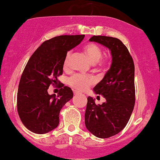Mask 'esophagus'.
I'll return each mask as SVG.
<instances>
[{"instance_id": "1", "label": "esophagus", "mask_w": 160, "mask_h": 160, "mask_svg": "<svg viewBox=\"0 0 160 160\" xmlns=\"http://www.w3.org/2000/svg\"><path fill=\"white\" fill-rule=\"evenodd\" d=\"M79 94H80V92H74V95H79Z\"/></svg>"}]
</instances>
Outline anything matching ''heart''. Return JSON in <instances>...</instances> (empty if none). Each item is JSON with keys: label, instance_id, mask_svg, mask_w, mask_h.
<instances>
[{"label": "heart", "instance_id": "obj_1", "mask_svg": "<svg viewBox=\"0 0 160 160\" xmlns=\"http://www.w3.org/2000/svg\"><path fill=\"white\" fill-rule=\"evenodd\" d=\"M83 50L89 58L90 61L93 64L97 63L100 65H102V62H101L100 60H101L103 53H102V50L100 48V47L95 45V44L90 43L85 45ZM71 57H72V51H68L65 55L64 62H63V68L65 70H67L69 68ZM68 82L69 84L73 88H76L79 91H83L93 83L94 79L90 76H84V75L82 74H74L69 79Z\"/></svg>", "mask_w": 160, "mask_h": 160}]
</instances>
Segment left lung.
Listing matches in <instances>:
<instances>
[{
  "label": "left lung",
  "mask_w": 160,
  "mask_h": 160,
  "mask_svg": "<svg viewBox=\"0 0 160 160\" xmlns=\"http://www.w3.org/2000/svg\"><path fill=\"white\" fill-rule=\"evenodd\" d=\"M90 42H97L109 50L110 68L93 88L106 101L97 105L88 96L85 112L86 128L96 137L106 138L120 132L130 119L135 104V68L132 57L120 39L93 36Z\"/></svg>",
  "instance_id": "left-lung-1"
}]
</instances>
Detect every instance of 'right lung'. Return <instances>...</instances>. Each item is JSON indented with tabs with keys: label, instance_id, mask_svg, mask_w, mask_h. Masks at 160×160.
Instances as JSON below:
<instances>
[{
	"label": "right lung",
	"instance_id": "right-lung-1",
	"mask_svg": "<svg viewBox=\"0 0 160 160\" xmlns=\"http://www.w3.org/2000/svg\"><path fill=\"white\" fill-rule=\"evenodd\" d=\"M85 36H59L44 42L32 53L21 77L17 109L23 124L37 134L57 128L59 112L73 98V92L62 85L58 95H49L50 85L62 74L67 52L78 45Z\"/></svg>",
	"mask_w": 160,
	"mask_h": 160
}]
</instances>
